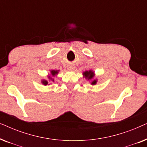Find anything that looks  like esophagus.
<instances>
[{
	"mask_svg": "<svg viewBox=\"0 0 147 147\" xmlns=\"http://www.w3.org/2000/svg\"><path fill=\"white\" fill-rule=\"evenodd\" d=\"M74 68V66H73V65H69V67H68V69H70V70H71V69H73Z\"/></svg>",
	"mask_w": 147,
	"mask_h": 147,
	"instance_id": "esophagus-1",
	"label": "esophagus"
}]
</instances>
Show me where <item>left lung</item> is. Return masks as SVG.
<instances>
[{"instance_id": "1", "label": "left lung", "mask_w": 147, "mask_h": 147, "mask_svg": "<svg viewBox=\"0 0 147 147\" xmlns=\"http://www.w3.org/2000/svg\"><path fill=\"white\" fill-rule=\"evenodd\" d=\"M84 77H85L86 79L88 80H93L94 77V73L92 70H90V71H86L85 72L83 73ZM96 83H97V80H93L92 82H91L92 85H96Z\"/></svg>"}]
</instances>
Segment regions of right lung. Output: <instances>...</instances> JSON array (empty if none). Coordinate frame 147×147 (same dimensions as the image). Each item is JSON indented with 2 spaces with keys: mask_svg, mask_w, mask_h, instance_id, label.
Returning <instances> with one entry per match:
<instances>
[{
  "mask_svg": "<svg viewBox=\"0 0 147 147\" xmlns=\"http://www.w3.org/2000/svg\"><path fill=\"white\" fill-rule=\"evenodd\" d=\"M58 71H59V70H51V71H50V72H51V75L52 76H55L58 74ZM51 76H48V78H49L50 80H52V81L53 82L54 80L51 78ZM41 83L43 84V85L46 86V85H47V84H48V82L47 81V80H43L41 81Z\"/></svg>",
  "mask_w": 147,
  "mask_h": 147,
  "instance_id": "obj_1",
  "label": "right lung"
}]
</instances>
